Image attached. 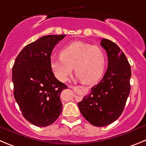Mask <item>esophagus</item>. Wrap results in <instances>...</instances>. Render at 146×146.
I'll list each match as a JSON object with an SVG mask.
<instances>
[{"label":"esophagus","instance_id":"obj_1","mask_svg":"<svg viewBox=\"0 0 146 146\" xmlns=\"http://www.w3.org/2000/svg\"><path fill=\"white\" fill-rule=\"evenodd\" d=\"M68 88H73V89H75V88H76V87H74V86H68Z\"/></svg>","mask_w":146,"mask_h":146}]
</instances>
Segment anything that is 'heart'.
Wrapping results in <instances>:
<instances>
[{
	"label": "heart",
	"mask_w": 146,
	"mask_h": 146,
	"mask_svg": "<svg viewBox=\"0 0 146 146\" xmlns=\"http://www.w3.org/2000/svg\"><path fill=\"white\" fill-rule=\"evenodd\" d=\"M107 58L99 46L81 41L73 42L61 50L60 57L52 58L50 68L57 79L65 81L74 67L78 78L84 84L96 82L104 73Z\"/></svg>",
	"instance_id": "obj_1"
}]
</instances>
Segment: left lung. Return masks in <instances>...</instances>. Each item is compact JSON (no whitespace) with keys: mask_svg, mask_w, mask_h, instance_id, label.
Masks as SVG:
<instances>
[{"mask_svg":"<svg viewBox=\"0 0 146 146\" xmlns=\"http://www.w3.org/2000/svg\"><path fill=\"white\" fill-rule=\"evenodd\" d=\"M101 46L108 57L104 77L78 103L84 117L96 127H104L118 119L130 92L131 68L125 54L115 43L102 39Z\"/></svg>","mask_w":146,"mask_h":146,"instance_id":"left-lung-1","label":"left lung"}]
</instances>
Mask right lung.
Masks as SVG:
<instances>
[{
    "label": "right lung",
    "mask_w": 146,
    "mask_h": 146,
    "mask_svg": "<svg viewBox=\"0 0 146 146\" xmlns=\"http://www.w3.org/2000/svg\"><path fill=\"white\" fill-rule=\"evenodd\" d=\"M65 35H47L27 44L12 69L13 95L24 117L37 127L52 124L62 112L60 96L66 85L54 77L50 57Z\"/></svg>",
    "instance_id": "obj_1"
}]
</instances>
